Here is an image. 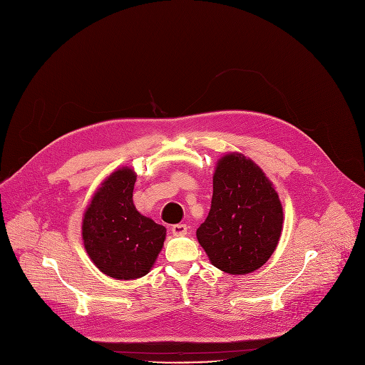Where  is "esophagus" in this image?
<instances>
[{
    "mask_svg": "<svg viewBox=\"0 0 365 365\" xmlns=\"http://www.w3.org/2000/svg\"><path fill=\"white\" fill-rule=\"evenodd\" d=\"M173 234L175 235V237H182V235H185L187 234V231H188V227L185 225V223H177V225H174L173 227Z\"/></svg>",
    "mask_w": 365,
    "mask_h": 365,
    "instance_id": "esophagus-1",
    "label": "esophagus"
}]
</instances>
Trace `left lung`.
Masks as SVG:
<instances>
[{
	"label": "left lung",
	"mask_w": 365,
	"mask_h": 365,
	"mask_svg": "<svg viewBox=\"0 0 365 365\" xmlns=\"http://www.w3.org/2000/svg\"><path fill=\"white\" fill-rule=\"evenodd\" d=\"M282 222L279 195L260 168L240 153L223 156L209 215L197 230L212 264L231 274L257 270L273 255Z\"/></svg>",
	"instance_id": "8db88e82"
}]
</instances>
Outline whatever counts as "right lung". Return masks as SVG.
Listing matches in <instances>:
<instances>
[{
	"label": "right lung",
	"mask_w": 365,
	"mask_h": 365,
	"mask_svg": "<svg viewBox=\"0 0 365 365\" xmlns=\"http://www.w3.org/2000/svg\"><path fill=\"white\" fill-rule=\"evenodd\" d=\"M135 174L130 168L110 174L83 217V242L96 267L114 279L149 273L166 230L138 213L133 203Z\"/></svg>",
	"instance_id": "add662e5"
}]
</instances>
